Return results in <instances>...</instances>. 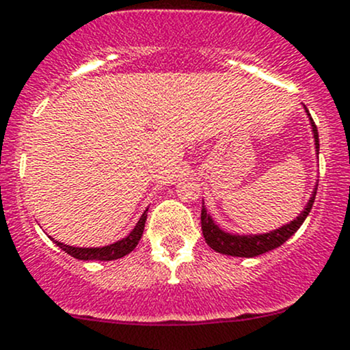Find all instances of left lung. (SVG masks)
<instances>
[{"mask_svg": "<svg viewBox=\"0 0 350 350\" xmlns=\"http://www.w3.org/2000/svg\"><path fill=\"white\" fill-rule=\"evenodd\" d=\"M308 116H310V113H308ZM310 122H312V131H314V137H315V149H317V154H319L317 126H315L312 117H310ZM315 193H317V189L314 191L307 208L300 213L299 218L293 219L290 224H285V226L278 228V230L270 231V233L267 234H255V237H240V234L224 233L223 230H219V228L216 226L215 221L211 219V216L206 213V208L203 204V208H201V230H203L204 240L213 250H215V252L223 253V255H230V256H245V258L258 256L262 255V253L270 252V250L278 248V246L283 245V243L288 240V238L301 226V223L305 221L307 215L310 213L312 204H314Z\"/></svg>", "mask_w": 350, "mask_h": 350, "instance_id": "obj_1", "label": "left lung"}]
</instances>
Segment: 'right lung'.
<instances>
[{"label": "right lung", "mask_w": 350, "mask_h": 350, "mask_svg": "<svg viewBox=\"0 0 350 350\" xmlns=\"http://www.w3.org/2000/svg\"><path fill=\"white\" fill-rule=\"evenodd\" d=\"M147 219V209L144 211V215L141 216L137 224H135L134 230L129 233V237L124 238V240L112 243L109 246H102V248H75V246H68L64 245L60 241H55L57 246H60L65 253H68L70 256L77 260H100V262H109V260H117V258H122L126 256L127 253H131L132 250L137 246L139 240L142 238V233H144V224Z\"/></svg>", "instance_id": "right-lung-1"}]
</instances>
